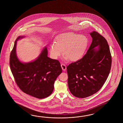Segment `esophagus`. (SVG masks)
<instances>
[{
	"mask_svg": "<svg viewBox=\"0 0 123 123\" xmlns=\"http://www.w3.org/2000/svg\"><path fill=\"white\" fill-rule=\"evenodd\" d=\"M61 67H62L63 70L65 71L66 69V66L65 64L62 63L61 64Z\"/></svg>",
	"mask_w": 123,
	"mask_h": 123,
	"instance_id": "1",
	"label": "esophagus"
}]
</instances>
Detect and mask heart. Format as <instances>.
Returning a JSON list of instances; mask_svg holds the SVG:
<instances>
[{
	"label": "heart",
	"instance_id": "b5f03b06",
	"mask_svg": "<svg viewBox=\"0 0 123 123\" xmlns=\"http://www.w3.org/2000/svg\"><path fill=\"white\" fill-rule=\"evenodd\" d=\"M88 44V40L86 36L68 32L59 36L56 42L51 44L50 53L53 58H57L62 55L64 51L66 59L76 62L83 57Z\"/></svg>",
	"mask_w": 123,
	"mask_h": 123
}]
</instances>
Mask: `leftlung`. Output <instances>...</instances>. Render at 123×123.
<instances>
[{
    "instance_id": "obj_1",
    "label": "left lung",
    "mask_w": 123,
    "mask_h": 123,
    "mask_svg": "<svg viewBox=\"0 0 123 123\" xmlns=\"http://www.w3.org/2000/svg\"><path fill=\"white\" fill-rule=\"evenodd\" d=\"M90 35L92 41L86 54L67 67L69 91L80 98L98 92L106 80L111 67L112 56L107 40L97 31ZM97 46V49L94 48Z\"/></svg>"
}]
</instances>
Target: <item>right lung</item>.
I'll return each mask as SVG.
<instances>
[{
	"instance_id": "obj_1",
	"label": "right lung",
	"mask_w": 123,
	"mask_h": 123,
	"mask_svg": "<svg viewBox=\"0 0 123 123\" xmlns=\"http://www.w3.org/2000/svg\"><path fill=\"white\" fill-rule=\"evenodd\" d=\"M16 39L10 57L11 71L19 88L31 96L42 99L50 96L54 88L55 81L62 72L60 63L47 57L45 47L36 60L27 63L21 62L16 54Z\"/></svg>"
}]
</instances>
